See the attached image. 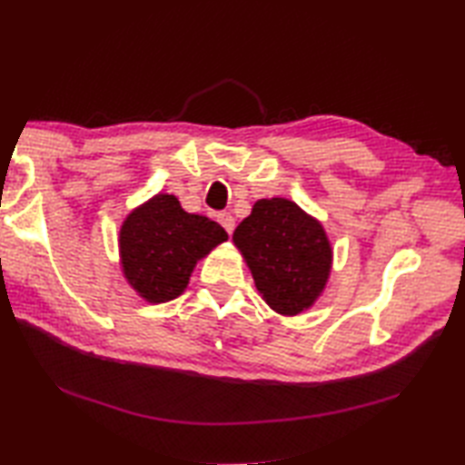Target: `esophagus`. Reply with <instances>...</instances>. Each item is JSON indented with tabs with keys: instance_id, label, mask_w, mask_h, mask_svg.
<instances>
[{
	"instance_id": "esophagus-1",
	"label": "esophagus",
	"mask_w": 465,
	"mask_h": 465,
	"mask_svg": "<svg viewBox=\"0 0 465 465\" xmlns=\"http://www.w3.org/2000/svg\"><path fill=\"white\" fill-rule=\"evenodd\" d=\"M217 222H220L223 230L232 235L233 227H235V220H233V215H232V213H227V212L217 213Z\"/></svg>"
}]
</instances>
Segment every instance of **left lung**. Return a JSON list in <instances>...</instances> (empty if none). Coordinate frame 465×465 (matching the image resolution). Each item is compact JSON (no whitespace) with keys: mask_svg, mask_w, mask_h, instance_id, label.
I'll use <instances>...</instances> for the list:
<instances>
[{"mask_svg":"<svg viewBox=\"0 0 465 465\" xmlns=\"http://www.w3.org/2000/svg\"><path fill=\"white\" fill-rule=\"evenodd\" d=\"M233 242L250 265L255 288L283 315L308 310L328 282L331 248L323 227L290 200L255 202L235 227Z\"/></svg>","mask_w":465,"mask_h":465,"instance_id":"8db88e82","label":"left lung"}]
</instances>
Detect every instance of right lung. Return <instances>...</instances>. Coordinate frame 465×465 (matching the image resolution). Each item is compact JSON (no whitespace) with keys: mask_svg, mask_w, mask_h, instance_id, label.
I'll return each instance as SVG.
<instances>
[{"mask_svg":"<svg viewBox=\"0 0 465 465\" xmlns=\"http://www.w3.org/2000/svg\"><path fill=\"white\" fill-rule=\"evenodd\" d=\"M227 240L223 227L187 213L173 195L160 193L127 215L120 232L125 278L152 303L177 298L195 262Z\"/></svg>","mask_w":465,"mask_h":465,"instance_id":"obj_1","label":"right lung"}]
</instances>
